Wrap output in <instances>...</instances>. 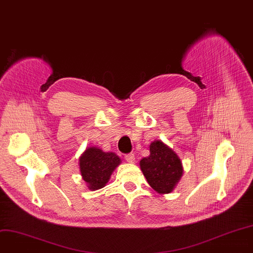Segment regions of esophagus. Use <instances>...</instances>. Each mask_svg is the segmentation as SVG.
<instances>
[{
    "instance_id": "obj_1",
    "label": "esophagus",
    "mask_w": 253,
    "mask_h": 253,
    "mask_svg": "<svg viewBox=\"0 0 253 253\" xmlns=\"http://www.w3.org/2000/svg\"><path fill=\"white\" fill-rule=\"evenodd\" d=\"M125 160L128 162V163H130V164H132V163H134V154L133 153H128V154H125Z\"/></svg>"
}]
</instances>
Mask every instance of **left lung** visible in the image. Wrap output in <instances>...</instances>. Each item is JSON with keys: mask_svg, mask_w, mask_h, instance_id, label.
<instances>
[{"mask_svg": "<svg viewBox=\"0 0 253 253\" xmlns=\"http://www.w3.org/2000/svg\"><path fill=\"white\" fill-rule=\"evenodd\" d=\"M148 183L156 192H172L182 175V164L177 154L161 141L150 145V155L139 162Z\"/></svg>", "mask_w": 253, "mask_h": 253, "instance_id": "obj_1", "label": "left lung"}]
</instances>
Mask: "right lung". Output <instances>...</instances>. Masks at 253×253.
Returning a JSON list of instances; mask_svg holds the SVG:
<instances>
[{"mask_svg": "<svg viewBox=\"0 0 253 253\" xmlns=\"http://www.w3.org/2000/svg\"><path fill=\"white\" fill-rule=\"evenodd\" d=\"M120 163V157L114 152H103L96 147L88 148L79 160L82 178L89 190L102 189Z\"/></svg>", "mask_w": 253, "mask_h": 253, "instance_id": "obj_1", "label": "right lung"}]
</instances>
